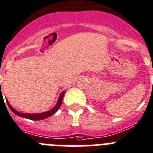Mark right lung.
<instances>
[{"instance_id": "obj_1", "label": "right lung", "mask_w": 153, "mask_h": 153, "mask_svg": "<svg viewBox=\"0 0 153 153\" xmlns=\"http://www.w3.org/2000/svg\"><path fill=\"white\" fill-rule=\"evenodd\" d=\"M0 85H1V82H0ZM1 86V85H0ZM1 89V88H0V90ZM65 92H63L62 93H61L60 96H59L58 100H57V104L55 105V106L51 110H48L47 112H43V113H40V114H25V113H20L19 112L18 110H15V109L12 107V106L10 105V103L8 102V101H7V103L8 105L9 108L10 110L12 111L15 114L18 115V116L21 117H24V118H27V119H29V120H43V119H46V118L52 116L53 114H54L55 113L57 112V110H59L60 108V106H61V103H62V100H63V97H64V95H65ZM2 94V93H1Z\"/></svg>"}]
</instances>
